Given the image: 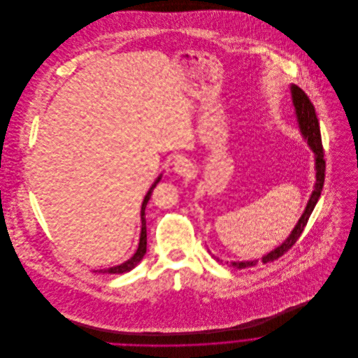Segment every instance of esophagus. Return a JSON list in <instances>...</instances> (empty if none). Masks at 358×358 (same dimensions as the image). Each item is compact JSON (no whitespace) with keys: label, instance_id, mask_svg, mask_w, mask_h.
Returning <instances> with one entry per match:
<instances>
[{"label":"esophagus","instance_id":"1","mask_svg":"<svg viewBox=\"0 0 358 358\" xmlns=\"http://www.w3.org/2000/svg\"><path fill=\"white\" fill-rule=\"evenodd\" d=\"M173 171L178 173V175H182V176H187L190 175L192 172V165L187 159L185 158H179L173 162Z\"/></svg>","mask_w":358,"mask_h":358}]
</instances>
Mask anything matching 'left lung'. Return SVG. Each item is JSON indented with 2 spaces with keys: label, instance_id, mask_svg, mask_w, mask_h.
<instances>
[{
  "label": "left lung",
  "instance_id": "1",
  "mask_svg": "<svg viewBox=\"0 0 358 358\" xmlns=\"http://www.w3.org/2000/svg\"><path fill=\"white\" fill-rule=\"evenodd\" d=\"M291 94H292V102H294V107H295V115H296V120H298L299 129H301L303 138L306 139L307 145L310 146V149L314 153L315 185H314V190H313V193L308 199L305 212L302 213L299 222L294 227L289 237H287V240L280 247H277L275 250H273L267 255L263 256L262 257L263 263H268V262H273V260L278 259L280 256L288 252V250H291L292 245L298 241V238L301 237V234L303 233V230L306 227L307 220H308L314 206H315L320 196H321L322 186H324V179H325L324 149H322V142H321L320 124H318V118L315 115V108H314L313 103L310 102L308 96L299 87L291 85ZM216 260H219V259H216ZM257 262L259 260H256V259L255 260H245V262H231L230 266L236 267V268H245V267L255 266V264H257Z\"/></svg>",
  "mask_w": 358,
  "mask_h": 358
}]
</instances>
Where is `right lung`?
Instances as JSON below:
<instances>
[{
	"label": "right lung",
	"mask_w": 358,
	"mask_h": 358,
	"mask_svg": "<svg viewBox=\"0 0 358 358\" xmlns=\"http://www.w3.org/2000/svg\"><path fill=\"white\" fill-rule=\"evenodd\" d=\"M161 179V175L157 178V180L152 185V187L149 189L148 194L145 196V200L142 203V210H141V220H142V230H141V238H139V247L136 250V252L134 254V256L131 259H128L127 262L118 264V266H114V267H108V268H104V270H99V273H108V274H122V273H128L131 271L146 254V247H148V233H146V217H145V209H146V205L149 203L150 197H152V193H153V189L155 187V185L159 182Z\"/></svg>",
	"instance_id": "add662e5"
}]
</instances>
